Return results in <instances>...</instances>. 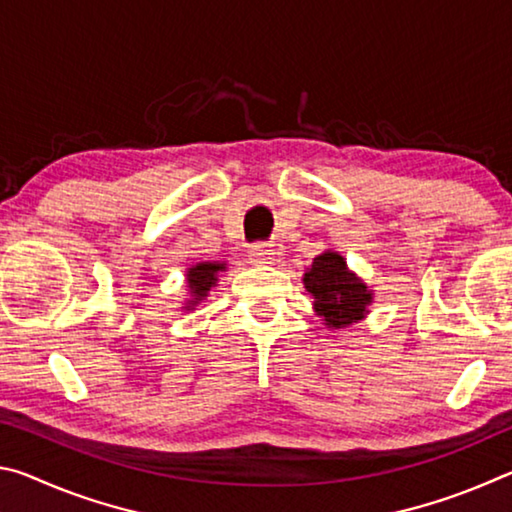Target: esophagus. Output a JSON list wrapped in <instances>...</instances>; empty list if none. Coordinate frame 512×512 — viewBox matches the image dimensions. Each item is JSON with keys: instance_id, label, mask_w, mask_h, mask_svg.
<instances>
[{"instance_id": "esophagus-1", "label": "esophagus", "mask_w": 512, "mask_h": 512, "mask_svg": "<svg viewBox=\"0 0 512 512\" xmlns=\"http://www.w3.org/2000/svg\"><path fill=\"white\" fill-rule=\"evenodd\" d=\"M275 255H277L275 244H255L250 248V259H253L255 264H273Z\"/></svg>"}]
</instances>
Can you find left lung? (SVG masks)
<instances>
[{
  "mask_svg": "<svg viewBox=\"0 0 512 512\" xmlns=\"http://www.w3.org/2000/svg\"><path fill=\"white\" fill-rule=\"evenodd\" d=\"M305 289L316 298L314 307L325 318V325L345 327L357 323L372 302V293L359 282L341 255L323 253L314 259L305 273Z\"/></svg>",
  "mask_w": 512,
  "mask_h": 512,
  "instance_id": "1",
  "label": "left lung"
}]
</instances>
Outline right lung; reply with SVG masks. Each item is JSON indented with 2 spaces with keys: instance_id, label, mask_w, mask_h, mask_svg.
<instances>
[{
  "instance_id": "right-lung-1",
  "label": "right lung",
  "mask_w": 512,
  "mask_h": 512,
  "mask_svg": "<svg viewBox=\"0 0 512 512\" xmlns=\"http://www.w3.org/2000/svg\"><path fill=\"white\" fill-rule=\"evenodd\" d=\"M225 264H196L194 268H189V289H192V296L194 300L189 302V305H196L198 300H203L207 296V291H210L214 284H216V273L223 271Z\"/></svg>"
}]
</instances>
